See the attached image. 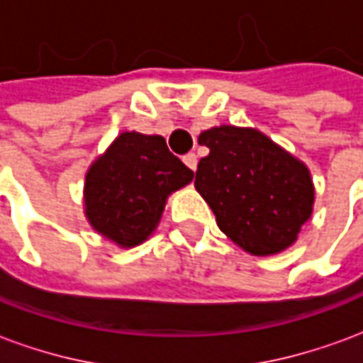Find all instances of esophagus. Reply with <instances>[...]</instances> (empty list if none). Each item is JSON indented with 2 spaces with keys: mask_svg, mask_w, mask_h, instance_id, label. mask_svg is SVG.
Here are the masks:
<instances>
[{
  "mask_svg": "<svg viewBox=\"0 0 363 363\" xmlns=\"http://www.w3.org/2000/svg\"><path fill=\"white\" fill-rule=\"evenodd\" d=\"M184 162L187 168H191L193 172L197 170V156L193 155V152H189V155H185L184 156Z\"/></svg>",
  "mask_w": 363,
  "mask_h": 363,
  "instance_id": "esophagus-1",
  "label": "esophagus"
}]
</instances>
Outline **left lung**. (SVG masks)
<instances>
[{"instance_id": "left-lung-1", "label": "left lung", "mask_w": 363, "mask_h": 363, "mask_svg": "<svg viewBox=\"0 0 363 363\" xmlns=\"http://www.w3.org/2000/svg\"><path fill=\"white\" fill-rule=\"evenodd\" d=\"M199 145L208 155L199 160L195 189L218 228L257 257L294 245L315 203L308 166L255 127H211Z\"/></svg>"}]
</instances>
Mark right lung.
I'll return each instance as SVG.
<instances>
[{
  "instance_id": "1",
  "label": "right lung",
  "mask_w": 363,
  "mask_h": 363,
  "mask_svg": "<svg viewBox=\"0 0 363 363\" xmlns=\"http://www.w3.org/2000/svg\"><path fill=\"white\" fill-rule=\"evenodd\" d=\"M191 179L164 137L123 131L84 174V218L104 240L129 250L155 234L168 197Z\"/></svg>"
}]
</instances>
